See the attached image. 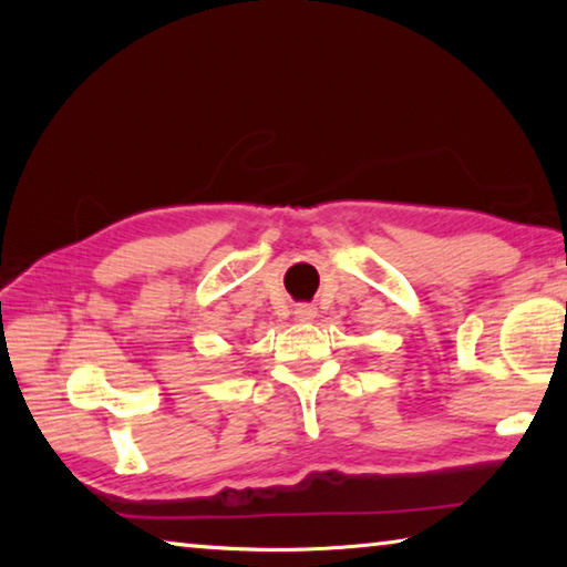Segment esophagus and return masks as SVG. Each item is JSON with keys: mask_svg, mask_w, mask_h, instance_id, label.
<instances>
[{"mask_svg": "<svg viewBox=\"0 0 567 567\" xmlns=\"http://www.w3.org/2000/svg\"><path fill=\"white\" fill-rule=\"evenodd\" d=\"M295 318L300 322H312L315 318H318V307H315V305H297L295 307Z\"/></svg>", "mask_w": 567, "mask_h": 567, "instance_id": "1", "label": "esophagus"}]
</instances>
